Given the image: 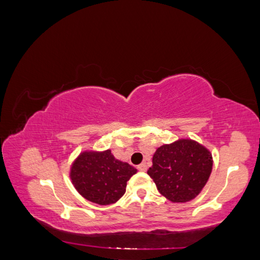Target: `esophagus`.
I'll return each instance as SVG.
<instances>
[{"label": "esophagus", "instance_id": "obj_1", "mask_svg": "<svg viewBox=\"0 0 260 260\" xmlns=\"http://www.w3.org/2000/svg\"><path fill=\"white\" fill-rule=\"evenodd\" d=\"M137 169L142 172H145L147 170V166L145 164H141L139 167H137Z\"/></svg>", "mask_w": 260, "mask_h": 260}]
</instances>
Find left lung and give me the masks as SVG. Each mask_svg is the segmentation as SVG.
Returning <instances> with one entry per match:
<instances>
[{"instance_id":"8db88e82","label":"left lung","mask_w":260,"mask_h":260,"mask_svg":"<svg viewBox=\"0 0 260 260\" xmlns=\"http://www.w3.org/2000/svg\"><path fill=\"white\" fill-rule=\"evenodd\" d=\"M147 170L157 190L172 203H186L200 194L210 178L212 154L192 140H178L157 147Z\"/></svg>"}]
</instances>
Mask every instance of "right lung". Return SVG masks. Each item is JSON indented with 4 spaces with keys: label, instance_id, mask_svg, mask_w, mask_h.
<instances>
[{
    "label": "right lung",
    "instance_id": "add662e5",
    "mask_svg": "<svg viewBox=\"0 0 260 260\" xmlns=\"http://www.w3.org/2000/svg\"><path fill=\"white\" fill-rule=\"evenodd\" d=\"M136 172L134 167L115 159L110 150L85 151L73 162L70 177L85 200L109 205L125 194L127 181Z\"/></svg>",
    "mask_w": 260,
    "mask_h": 260
}]
</instances>
